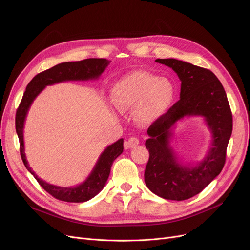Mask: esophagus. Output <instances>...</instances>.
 Here are the masks:
<instances>
[{"instance_id": "esophagus-1", "label": "esophagus", "mask_w": 250, "mask_h": 250, "mask_svg": "<svg viewBox=\"0 0 250 250\" xmlns=\"http://www.w3.org/2000/svg\"><path fill=\"white\" fill-rule=\"evenodd\" d=\"M139 139L136 137L129 138L127 141L125 142V149H130V148H135L139 145Z\"/></svg>"}]
</instances>
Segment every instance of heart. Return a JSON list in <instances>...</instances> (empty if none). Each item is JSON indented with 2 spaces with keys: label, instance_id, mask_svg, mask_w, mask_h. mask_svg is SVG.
<instances>
[{
  "label": "heart",
  "instance_id": "b5f03b06",
  "mask_svg": "<svg viewBox=\"0 0 250 250\" xmlns=\"http://www.w3.org/2000/svg\"><path fill=\"white\" fill-rule=\"evenodd\" d=\"M174 86L168 79L144 71L129 73L118 80L111 91V100L120 111L133 110L142 125L162 118L172 105Z\"/></svg>",
  "mask_w": 250,
  "mask_h": 250
}]
</instances>
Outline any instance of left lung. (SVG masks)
<instances>
[{
    "label": "left lung",
    "mask_w": 250,
    "mask_h": 250,
    "mask_svg": "<svg viewBox=\"0 0 250 250\" xmlns=\"http://www.w3.org/2000/svg\"><path fill=\"white\" fill-rule=\"evenodd\" d=\"M155 62L177 74L181 81L180 99L148 128L150 138L145 145L150 157L144 176L153 193L165 200L185 201L200 193L224 167L232 134V113L226 92L213 72L175 59ZM187 116L204 117L212 134L208 154L195 166L180 164L169 147L172 126Z\"/></svg>",
    "instance_id": "1"
}]
</instances>
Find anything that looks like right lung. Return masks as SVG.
Segmentation results:
<instances>
[{"instance_id": "obj_1", "label": "right lung", "mask_w": 250, "mask_h": 250, "mask_svg": "<svg viewBox=\"0 0 250 250\" xmlns=\"http://www.w3.org/2000/svg\"><path fill=\"white\" fill-rule=\"evenodd\" d=\"M110 61L106 59H86L80 62H67L59 63L46 71L37 74L28 83L16 112V133L20 143V155L28 171L34 176L42 188L57 200L68 203H83L91 200L101 191L110 173L113 161L124 151V139H120L105 149L98 158L93 170L81 185L74 188H62L49 185L39 178L29 166L24 152L23 129L26 115L33 100L48 85L64 81L96 80L106 69Z\"/></svg>"}]
</instances>
